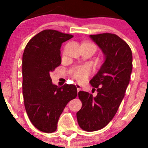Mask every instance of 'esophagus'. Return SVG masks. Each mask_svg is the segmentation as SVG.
<instances>
[{
    "label": "esophagus",
    "mask_w": 148,
    "mask_h": 148,
    "mask_svg": "<svg viewBox=\"0 0 148 148\" xmlns=\"http://www.w3.org/2000/svg\"><path fill=\"white\" fill-rule=\"evenodd\" d=\"M75 86H76L77 89V92H79L81 90V89H82V86H81L80 85L78 84H75Z\"/></svg>",
    "instance_id": "esophagus-1"
}]
</instances>
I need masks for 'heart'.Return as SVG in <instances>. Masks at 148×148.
I'll use <instances>...</instances> for the list:
<instances>
[{
  "mask_svg": "<svg viewBox=\"0 0 148 148\" xmlns=\"http://www.w3.org/2000/svg\"><path fill=\"white\" fill-rule=\"evenodd\" d=\"M90 73V69L88 66H82L75 69L73 76L78 82L82 83L88 79Z\"/></svg>",
  "mask_w": 148,
  "mask_h": 148,
  "instance_id": "1",
  "label": "heart"
}]
</instances>
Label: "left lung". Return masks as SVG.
Here are the masks:
<instances>
[{
  "mask_svg": "<svg viewBox=\"0 0 148 148\" xmlns=\"http://www.w3.org/2000/svg\"><path fill=\"white\" fill-rule=\"evenodd\" d=\"M90 37L104 54L99 71L90 80L92 90L98 94L80 91L82 107L77 112L78 124L83 130L95 131L104 128L118 110L129 84L133 68L132 52L128 44L116 34L104 33Z\"/></svg>",
  "mask_w": 148,
  "mask_h": 148,
  "instance_id": "left-lung-1",
  "label": "left lung"
}]
</instances>
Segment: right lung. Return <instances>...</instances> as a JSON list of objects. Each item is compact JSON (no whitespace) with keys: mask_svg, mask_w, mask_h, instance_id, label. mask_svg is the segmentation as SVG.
<instances>
[{"mask_svg":"<svg viewBox=\"0 0 148 148\" xmlns=\"http://www.w3.org/2000/svg\"><path fill=\"white\" fill-rule=\"evenodd\" d=\"M73 36L45 29L32 38L22 58L23 96L25 110L34 126L50 133L56 130L58 119L70 100L77 96L75 85L58 87L50 73L61 63L60 47Z\"/></svg>","mask_w":148,"mask_h":148,"instance_id":"1","label":"right lung"}]
</instances>
